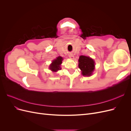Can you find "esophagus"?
Returning <instances> with one entry per match:
<instances>
[{"mask_svg":"<svg viewBox=\"0 0 131 131\" xmlns=\"http://www.w3.org/2000/svg\"><path fill=\"white\" fill-rule=\"evenodd\" d=\"M69 58H70L71 59H74V56H73V55L72 54H70L69 55Z\"/></svg>","mask_w":131,"mask_h":131,"instance_id":"obj_1","label":"esophagus"}]
</instances>
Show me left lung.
<instances>
[{
	"label": "left lung",
	"mask_w": 131,
	"mask_h": 131,
	"mask_svg": "<svg viewBox=\"0 0 131 131\" xmlns=\"http://www.w3.org/2000/svg\"><path fill=\"white\" fill-rule=\"evenodd\" d=\"M79 67L84 76H90L94 69V62L89 57L80 56L79 59Z\"/></svg>",
	"instance_id": "8db88e82"
}]
</instances>
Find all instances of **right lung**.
<instances>
[{
  "instance_id": "right-lung-1",
  "label": "right lung",
  "mask_w": 131,
  "mask_h": 131,
  "mask_svg": "<svg viewBox=\"0 0 131 131\" xmlns=\"http://www.w3.org/2000/svg\"><path fill=\"white\" fill-rule=\"evenodd\" d=\"M63 58L62 57L59 56L57 57L56 59H55L52 62V64L50 65V69L53 72H57V71L61 69L60 65L62 63Z\"/></svg>"
}]
</instances>
